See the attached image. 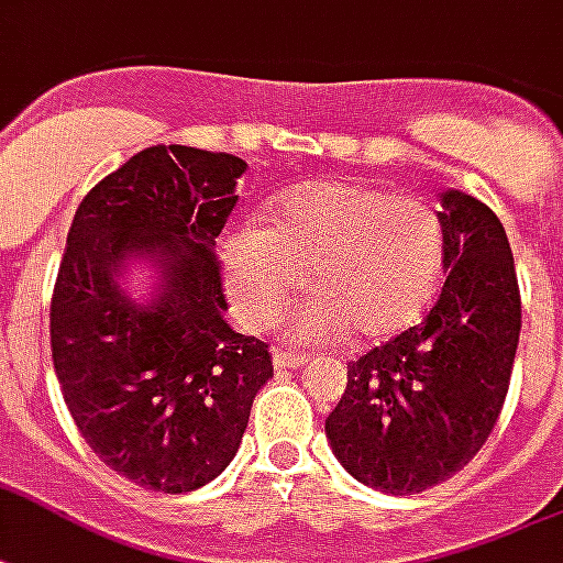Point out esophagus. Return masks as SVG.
<instances>
[{
  "label": "esophagus",
  "mask_w": 563,
  "mask_h": 563,
  "mask_svg": "<svg viewBox=\"0 0 563 563\" xmlns=\"http://www.w3.org/2000/svg\"><path fill=\"white\" fill-rule=\"evenodd\" d=\"M313 357L303 355V352H274V366L277 369H286V366H303L310 364Z\"/></svg>",
  "instance_id": "1"
}]
</instances>
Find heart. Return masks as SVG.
Listing matches in <instances>:
<instances>
[{"label": "heart", "mask_w": 563, "mask_h": 563, "mask_svg": "<svg viewBox=\"0 0 563 563\" xmlns=\"http://www.w3.org/2000/svg\"><path fill=\"white\" fill-rule=\"evenodd\" d=\"M444 223L427 202L394 190L319 181L283 194L260 229L235 232L223 247L229 298L250 328L286 310L310 274L316 292L286 334L328 343L349 328L385 340L418 324L439 292Z\"/></svg>", "instance_id": "1"}]
</instances>
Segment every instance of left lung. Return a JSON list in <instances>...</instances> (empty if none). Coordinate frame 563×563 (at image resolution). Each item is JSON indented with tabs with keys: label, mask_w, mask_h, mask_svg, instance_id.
I'll use <instances>...</instances> for the list:
<instances>
[{
	"label": "left lung",
	"mask_w": 563,
	"mask_h": 563,
	"mask_svg": "<svg viewBox=\"0 0 563 563\" xmlns=\"http://www.w3.org/2000/svg\"><path fill=\"white\" fill-rule=\"evenodd\" d=\"M444 268L423 322L349 361V385L324 420L355 481L415 495L462 472L493 435L507 399L522 298L501 220L448 190Z\"/></svg>",
	"instance_id": "left-lung-1"
}]
</instances>
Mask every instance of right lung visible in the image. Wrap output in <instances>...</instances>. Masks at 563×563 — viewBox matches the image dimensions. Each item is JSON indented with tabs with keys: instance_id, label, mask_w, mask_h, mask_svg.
I'll use <instances>...</instances> for the list:
<instances>
[{
	"instance_id": "right-lung-1",
	"label": "right lung",
	"mask_w": 563,
	"mask_h": 563,
	"mask_svg": "<svg viewBox=\"0 0 563 563\" xmlns=\"http://www.w3.org/2000/svg\"><path fill=\"white\" fill-rule=\"evenodd\" d=\"M247 164L152 145L82 197L49 301V349L70 418L103 465L143 489L190 493L239 453L274 376L268 343L227 324L214 239ZM136 252L162 262L148 305L118 289Z\"/></svg>"
}]
</instances>
